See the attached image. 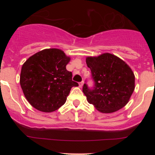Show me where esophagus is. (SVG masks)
I'll return each mask as SVG.
<instances>
[{
    "mask_svg": "<svg viewBox=\"0 0 155 155\" xmlns=\"http://www.w3.org/2000/svg\"><path fill=\"white\" fill-rule=\"evenodd\" d=\"M83 84H84V81H81V82H80L79 83V87H82Z\"/></svg>",
    "mask_w": 155,
    "mask_h": 155,
    "instance_id": "34e87169",
    "label": "esophagus"
}]
</instances>
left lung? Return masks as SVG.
<instances>
[{
    "label": "left lung",
    "instance_id": "obj_1",
    "mask_svg": "<svg viewBox=\"0 0 155 155\" xmlns=\"http://www.w3.org/2000/svg\"><path fill=\"white\" fill-rule=\"evenodd\" d=\"M94 87L84 84L82 91L89 104L102 113H112L123 108L135 89V76L130 68L118 57L104 53L87 57Z\"/></svg>",
    "mask_w": 155,
    "mask_h": 155
}]
</instances>
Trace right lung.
Here are the masks:
<instances>
[{
    "instance_id": "add662e5",
    "label": "right lung",
    "mask_w": 155,
    "mask_h": 155,
    "mask_svg": "<svg viewBox=\"0 0 155 155\" xmlns=\"http://www.w3.org/2000/svg\"><path fill=\"white\" fill-rule=\"evenodd\" d=\"M70 61L63 51L47 49L30 57L21 70V87L32 106L43 112H52L66 101L73 87L72 73L66 70Z\"/></svg>"
}]
</instances>
